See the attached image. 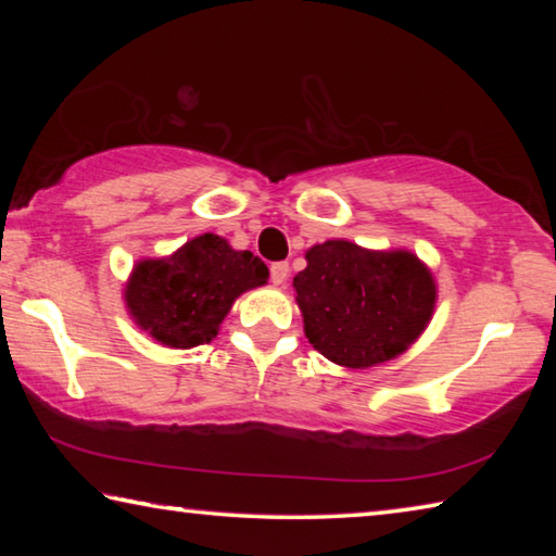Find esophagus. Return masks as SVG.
<instances>
[{"label": "esophagus", "instance_id": "1", "mask_svg": "<svg viewBox=\"0 0 556 556\" xmlns=\"http://www.w3.org/2000/svg\"><path fill=\"white\" fill-rule=\"evenodd\" d=\"M269 275H271V285L285 287L287 277H289V265L287 262H275V265L269 267Z\"/></svg>", "mask_w": 556, "mask_h": 556}]
</instances>
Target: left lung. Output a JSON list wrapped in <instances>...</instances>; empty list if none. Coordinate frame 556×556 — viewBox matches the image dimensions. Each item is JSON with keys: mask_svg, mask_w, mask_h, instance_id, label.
Instances as JSON below:
<instances>
[{"mask_svg": "<svg viewBox=\"0 0 556 556\" xmlns=\"http://www.w3.org/2000/svg\"><path fill=\"white\" fill-rule=\"evenodd\" d=\"M294 291L308 343L351 370L402 355L427 331L437 306L434 275L414 252L351 240L308 248Z\"/></svg>", "mask_w": 556, "mask_h": 556, "instance_id": "8db88e82", "label": "left lung"}]
</instances>
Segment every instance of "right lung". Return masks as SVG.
<instances>
[{
  "label": "right lung",
  "mask_w": 556,
  "mask_h": 556,
  "mask_svg": "<svg viewBox=\"0 0 556 556\" xmlns=\"http://www.w3.org/2000/svg\"><path fill=\"white\" fill-rule=\"evenodd\" d=\"M267 279V265L250 250L203 232L172 255L137 260L122 296L131 321L156 343L188 351L211 343L235 299Z\"/></svg>",
  "instance_id": "right-lung-1"
}]
</instances>
